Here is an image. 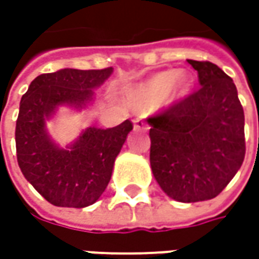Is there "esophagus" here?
I'll list each match as a JSON object with an SVG mask.
<instances>
[{
	"label": "esophagus",
	"instance_id": "obj_1",
	"mask_svg": "<svg viewBox=\"0 0 259 259\" xmlns=\"http://www.w3.org/2000/svg\"><path fill=\"white\" fill-rule=\"evenodd\" d=\"M134 128L135 130H143V131H147L148 130V125L145 122L143 118H137L134 121Z\"/></svg>",
	"mask_w": 259,
	"mask_h": 259
}]
</instances>
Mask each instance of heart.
<instances>
[{"instance_id": "obj_1", "label": "heart", "mask_w": 259, "mask_h": 259, "mask_svg": "<svg viewBox=\"0 0 259 259\" xmlns=\"http://www.w3.org/2000/svg\"><path fill=\"white\" fill-rule=\"evenodd\" d=\"M192 88V79L184 72L165 70L155 73L145 82L137 85L130 91L131 102L138 108H151L163 98L170 102H176L189 94Z\"/></svg>"}]
</instances>
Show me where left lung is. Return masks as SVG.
<instances>
[{
  "mask_svg": "<svg viewBox=\"0 0 259 259\" xmlns=\"http://www.w3.org/2000/svg\"><path fill=\"white\" fill-rule=\"evenodd\" d=\"M200 89L147 119L150 164L177 202L213 199L245 158V116L234 80L210 62L187 60Z\"/></svg>",
  "mask_w": 259,
  "mask_h": 259,
  "instance_id": "8db88e82",
  "label": "left lung"
}]
</instances>
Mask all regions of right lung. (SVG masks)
<instances>
[{"label":"right lung","mask_w":259,"mask_h":259,"mask_svg":"<svg viewBox=\"0 0 259 259\" xmlns=\"http://www.w3.org/2000/svg\"><path fill=\"white\" fill-rule=\"evenodd\" d=\"M112 72L106 67L43 73L21 98L15 125L17 161L27 182L55 206L86 207L101 197L133 122L126 119L106 130L91 126L70 147L60 148L47 133L46 121L62 105L82 109Z\"/></svg>","instance_id":"right-lung-1"}]
</instances>
